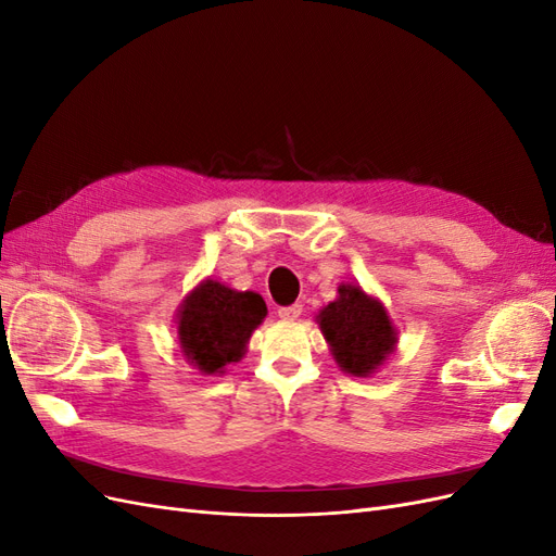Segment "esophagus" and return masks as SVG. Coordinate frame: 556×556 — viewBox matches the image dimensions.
Returning a JSON list of instances; mask_svg holds the SVG:
<instances>
[{
  "mask_svg": "<svg viewBox=\"0 0 556 556\" xmlns=\"http://www.w3.org/2000/svg\"><path fill=\"white\" fill-rule=\"evenodd\" d=\"M301 311H304V306H301V304L280 306V308H278V317H282V319H296V317L301 315Z\"/></svg>",
  "mask_w": 556,
  "mask_h": 556,
  "instance_id": "obj_1",
  "label": "esophagus"
}]
</instances>
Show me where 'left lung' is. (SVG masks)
Returning <instances> with one entry per match:
<instances>
[{
  "label": "left lung",
  "instance_id": "8db88e82",
  "mask_svg": "<svg viewBox=\"0 0 556 556\" xmlns=\"http://www.w3.org/2000/svg\"><path fill=\"white\" fill-rule=\"evenodd\" d=\"M333 359L345 374L368 376L394 352V327L380 301L364 294L359 285H341L339 299L317 315Z\"/></svg>",
  "mask_w": 556,
  "mask_h": 556
}]
</instances>
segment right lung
Wrapping results in <instances>:
<instances>
[{"instance_id":"obj_1","label":"right lung","mask_w":556,"mask_h":556,"mask_svg":"<svg viewBox=\"0 0 556 556\" xmlns=\"http://www.w3.org/2000/svg\"><path fill=\"white\" fill-rule=\"evenodd\" d=\"M266 317V304L257 292H233L206 280L185 299L178 313L180 348L199 371L223 374L245 352L250 333Z\"/></svg>"}]
</instances>
